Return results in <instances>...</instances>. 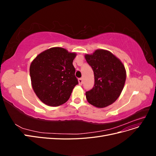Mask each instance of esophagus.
I'll list each match as a JSON object with an SVG mask.
<instances>
[{"instance_id":"esophagus-1","label":"esophagus","mask_w":156,"mask_h":156,"mask_svg":"<svg viewBox=\"0 0 156 156\" xmlns=\"http://www.w3.org/2000/svg\"><path fill=\"white\" fill-rule=\"evenodd\" d=\"M78 81H79V84H80V85H81V84H82L83 83V80L82 78H79V79H78Z\"/></svg>"}]
</instances>
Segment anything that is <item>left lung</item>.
<instances>
[{"label":"left lung","mask_w":156,"mask_h":156,"mask_svg":"<svg viewBox=\"0 0 156 156\" xmlns=\"http://www.w3.org/2000/svg\"><path fill=\"white\" fill-rule=\"evenodd\" d=\"M85 58L93 69L94 85L86 92L88 103L103 108L114 103L120 95L126 79V72L121 61L111 52L96 50Z\"/></svg>","instance_id":"8db88e82"}]
</instances>
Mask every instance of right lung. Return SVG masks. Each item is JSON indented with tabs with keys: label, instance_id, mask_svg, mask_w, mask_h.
<instances>
[{
	"label": "right lung",
	"instance_id": "right-lung-1",
	"mask_svg": "<svg viewBox=\"0 0 156 156\" xmlns=\"http://www.w3.org/2000/svg\"><path fill=\"white\" fill-rule=\"evenodd\" d=\"M76 56L64 48H53L37 55L30 66L32 88L45 104L59 106L66 102L75 85L73 61Z\"/></svg>",
	"mask_w": 156,
	"mask_h": 156
}]
</instances>
